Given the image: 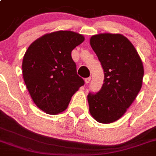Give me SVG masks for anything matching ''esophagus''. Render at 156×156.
<instances>
[{"mask_svg": "<svg viewBox=\"0 0 156 156\" xmlns=\"http://www.w3.org/2000/svg\"><path fill=\"white\" fill-rule=\"evenodd\" d=\"M90 81H91V77H89V78H86L85 79V84H88V83L90 82Z\"/></svg>", "mask_w": 156, "mask_h": 156, "instance_id": "34e87169", "label": "esophagus"}]
</instances>
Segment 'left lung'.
Masks as SVG:
<instances>
[{
  "instance_id": "1",
  "label": "left lung",
  "mask_w": 156,
  "mask_h": 156,
  "mask_svg": "<svg viewBox=\"0 0 156 156\" xmlns=\"http://www.w3.org/2000/svg\"><path fill=\"white\" fill-rule=\"evenodd\" d=\"M90 44L104 70L99 91L89 92V112L97 122L119 120L137 97L144 75L143 64L130 41L121 34L93 35Z\"/></svg>"
}]
</instances>
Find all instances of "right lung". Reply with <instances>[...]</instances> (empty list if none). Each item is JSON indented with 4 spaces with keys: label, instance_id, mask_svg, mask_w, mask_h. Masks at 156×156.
I'll return each instance as SVG.
<instances>
[{
    "label": "right lung",
    "instance_id": "add662e5",
    "mask_svg": "<svg viewBox=\"0 0 156 156\" xmlns=\"http://www.w3.org/2000/svg\"><path fill=\"white\" fill-rule=\"evenodd\" d=\"M84 40L76 32L59 30L37 38L26 51L24 81L34 104L44 112L65 111L72 95L85 84L71 58V51Z\"/></svg>",
    "mask_w": 156,
    "mask_h": 156
}]
</instances>
